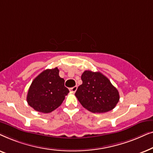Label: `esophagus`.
Wrapping results in <instances>:
<instances>
[{
    "mask_svg": "<svg viewBox=\"0 0 153 153\" xmlns=\"http://www.w3.org/2000/svg\"><path fill=\"white\" fill-rule=\"evenodd\" d=\"M77 90V86H74L72 88H70V91L72 92V93H75Z\"/></svg>",
    "mask_w": 153,
    "mask_h": 153,
    "instance_id": "34e87169",
    "label": "esophagus"
}]
</instances>
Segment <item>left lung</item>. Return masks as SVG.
<instances>
[{"instance_id": "1", "label": "left lung", "mask_w": 153, "mask_h": 153, "mask_svg": "<svg viewBox=\"0 0 153 153\" xmlns=\"http://www.w3.org/2000/svg\"><path fill=\"white\" fill-rule=\"evenodd\" d=\"M83 83L75 96L85 108L92 113L112 110L120 99L119 93L107 77L99 72L86 70L81 75Z\"/></svg>"}]
</instances>
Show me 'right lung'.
Instances as JSON below:
<instances>
[{
  "label": "right lung",
  "mask_w": 153,
  "mask_h": 153,
  "mask_svg": "<svg viewBox=\"0 0 153 153\" xmlns=\"http://www.w3.org/2000/svg\"><path fill=\"white\" fill-rule=\"evenodd\" d=\"M69 93L59 70L55 68L43 71L33 81L26 100L35 111L48 114L60 106Z\"/></svg>",
  "instance_id": "1"
}]
</instances>
